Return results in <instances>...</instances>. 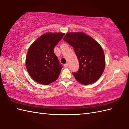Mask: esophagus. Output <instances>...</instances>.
I'll return each instance as SVG.
<instances>
[{"label":"esophagus","mask_w":129,"mask_h":129,"mask_svg":"<svg viewBox=\"0 0 129 129\" xmlns=\"http://www.w3.org/2000/svg\"><path fill=\"white\" fill-rule=\"evenodd\" d=\"M64 66L65 68H68V63H66V64H64Z\"/></svg>","instance_id":"1"}]
</instances>
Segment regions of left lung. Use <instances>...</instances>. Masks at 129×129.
Segmentation results:
<instances>
[{
	"mask_svg": "<svg viewBox=\"0 0 129 129\" xmlns=\"http://www.w3.org/2000/svg\"><path fill=\"white\" fill-rule=\"evenodd\" d=\"M63 40L72 46L79 60V69L73 73L76 80L84 85L96 81L105 67V55L99 44L83 32L68 33Z\"/></svg>",
	"mask_w": 129,
	"mask_h": 129,
	"instance_id": "8db88e82",
	"label": "left lung"
}]
</instances>
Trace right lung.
Wrapping results in <instances>:
<instances>
[{
	"mask_svg": "<svg viewBox=\"0 0 129 129\" xmlns=\"http://www.w3.org/2000/svg\"><path fill=\"white\" fill-rule=\"evenodd\" d=\"M62 33H47L38 38L30 46L26 57V68L37 83L49 85L58 78L62 65L54 49L64 37Z\"/></svg>",
	"mask_w": 129,
	"mask_h": 129,
	"instance_id": "obj_1",
	"label": "right lung"
}]
</instances>
